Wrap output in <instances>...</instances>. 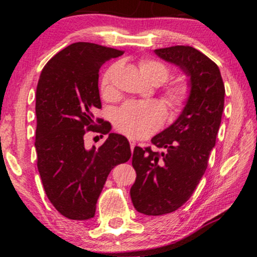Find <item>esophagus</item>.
I'll return each instance as SVG.
<instances>
[{"label":"esophagus","mask_w":257,"mask_h":257,"mask_svg":"<svg viewBox=\"0 0 257 257\" xmlns=\"http://www.w3.org/2000/svg\"><path fill=\"white\" fill-rule=\"evenodd\" d=\"M128 143H130V147H131V151H133V149H135V146H136L135 139H128Z\"/></svg>","instance_id":"obj_1"}]
</instances>
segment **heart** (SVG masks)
Instances as JSON below:
<instances>
[{
	"instance_id": "b5f03b06",
	"label": "heart",
	"mask_w": 257,
	"mask_h": 257,
	"mask_svg": "<svg viewBox=\"0 0 257 257\" xmlns=\"http://www.w3.org/2000/svg\"><path fill=\"white\" fill-rule=\"evenodd\" d=\"M138 66L142 75L156 85L165 83L171 76V69L157 59H140ZM115 70L117 66L112 65L104 72L100 80V93L107 100H113L118 97L113 82ZM189 96L191 87L182 80L168 84L161 91V98L173 114L179 113L186 106ZM165 119L166 108L160 101H128L115 112L114 126L119 132L130 138L142 139L159 130Z\"/></svg>"
}]
</instances>
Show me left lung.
Here are the masks:
<instances>
[{
  "instance_id": "obj_1",
  "label": "left lung",
  "mask_w": 257,
  "mask_h": 257,
  "mask_svg": "<svg viewBox=\"0 0 257 257\" xmlns=\"http://www.w3.org/2000/svg\"><path fill=\"white\" fill-rule=\"evenodd\" d=\"M156 54L191 77V96L180 117L151 140L161 151H133L137 178L131 200L138 212L153 216L174 212L192 196L208 166L224 105L220 70L206 55L188 45L157 49Z\"/></svg>"
}]
</instances>
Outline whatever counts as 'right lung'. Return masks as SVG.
<instances>
[{
    "label": "right lung",
    "instance_id": "1",
    "mask_svg": "<svg viewBox=\"0 0 257 257\" xmlns=\"http://www.w3.org/2000/svg\"><path fill=\"white\" fill-rule=\"evenodd\" d=\"M124 54L104 45L77 42L56 54L42 70L36 89L37 168L45 194L63 216L87 220L107 175L131 158L128 140L110 133L103 145L87 150L84 135L110 132L94 117L101 108L98 77L107 59Z\"/></svg>",
    "mask_w": 257,
    "mask_h": 257
}]
</instances>
